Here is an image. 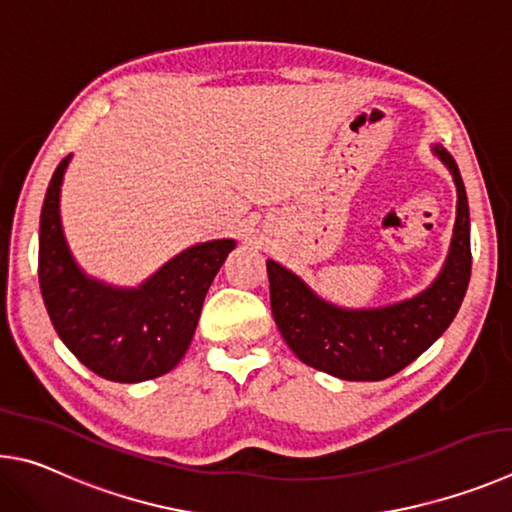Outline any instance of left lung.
Returning a JSON list of instances; mask_svg holds the SVG:
<instances>
[{
	"label": "left lung",
	"instance_id": "8db88e82",
	"mask_svg": "<svg viewBox=\"0 0 512 512\" xmlns=\"http://www.w3.org/2000/svg\"><path fill=\"white\" fill-rule=\"evenodd\" d=\"M432 152L454 179L456 222L441 272L416 297L380 308H342L288 267L267 261L274 321L303 364L339 380L378 382L423 355L454 321L472 270L470 209L456 161L441 143Z\"/></svg>",
	"mask_w": 512,
	"mask_h": 512
}]
</instances>
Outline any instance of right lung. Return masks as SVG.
Masks as SVG:
<instances>
[{"instance_id":"add662e5","label":"right lung","mask_w":512,"mask_h":512,"mask_svg":"<svg viewBox=\"0 0 512 512\" xmlns=\"http://www.w3.org/2000/svg\"><path fill=\"white\" fill-rule=\"evenodd\" d=\"M71 155L53 173L40 215L38 276L44 306L71 353L112 382L173 371L188 351L202 303L236 240L200 242L170 258L137 288L89 276L76 263L60 220V186Z\"/></svg>"}]
</instances>
